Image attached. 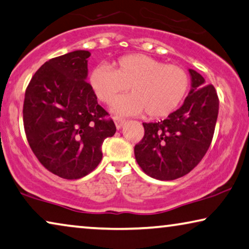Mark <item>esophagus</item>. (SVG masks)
Wrapping results in <instances>:
<instances>
[{
  "mask_svg": "<svg viewBox=\"0 0 249 249\" xmlns=\"http://www.w3.org/2000/svg\"><path fill=\"white\" fill-rule=\"evenodd\" d=\"M113 121H114V124H116V127L118 130L124 127V124H125V120H124V119H120V118H114Z\"/></svg>",
  "mask_w": 249,
  "mask_h": 249,
  "instance_id": "esophagus-1",
  "label": "esophagus"
}]
</instances>
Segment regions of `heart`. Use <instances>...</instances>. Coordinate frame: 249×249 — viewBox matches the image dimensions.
Returning a JSON list of instances; mask_svg holds the SVG:
<instances>
[{
  "label": "heart",
  "instance_id": "heart-1",
  "mask_svg": "<svg viewBox=\"0 0 249 249\" xmlns=\"http://www.w3.org/2000/svg\"><path fill=\"white\" fill-rule=\"evenodd\" d=\"M89 84L100 101L111 103L129 88L131 94L114 101L112 111L120 116L164 118L179 106L189 89V75L178 65H165L153 57L133 53L121 57L114 70L99 65Z\"/></svg>",
  "mask_w": 249,
  "mask_h": 249
}]
</instances>
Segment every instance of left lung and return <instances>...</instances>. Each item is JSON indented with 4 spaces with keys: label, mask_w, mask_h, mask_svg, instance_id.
I'll use <instances>...</instances> for the list:
<instances>
[{
    "label": "left lung",
    "mask_w": 249,
    "mask_h": 249,
    "mask_svg": "<svg viewBox=\"0 0 249 249\" xmlns=\"http://www.w3.org/2000/svg\"><path fill=\"white\" fill-rule=\"evenodd\" d=\"M191 89L178 110L160 122L142 124L145 136L135 146L137 163L147 175L172 181L186 175L210 147L219 112L214 88L189 70Z\"/></svg>",
    "instance_id": "8db88e82"
}]
</instances>
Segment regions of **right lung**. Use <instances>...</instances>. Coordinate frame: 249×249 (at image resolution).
Masks as SVG:
<instances>
[{"mask_svg":"<svg viewBox=\"0 0 249 249\" xmlns=\"http://www.w3.org/2000/svg\"><path fill=\"white\" fill-rule=\"evenodd\" d=\"M88 50L46 62L26 89L23 124L32 151L44 166L66 179L91 173L102 143L116 133L88 80Z\"/></svg>","mask_w":249,"mask_h":249,"instance_id":"obj_1","label":"right lung"}]
</instances>
